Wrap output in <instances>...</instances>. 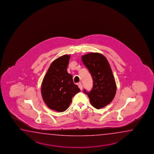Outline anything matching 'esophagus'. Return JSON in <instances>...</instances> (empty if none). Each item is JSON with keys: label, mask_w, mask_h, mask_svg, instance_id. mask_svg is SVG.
Returning <instances> with one entry per match:
<instances>
[{"label": "esophagus", "mask_w": 154, "mask_h": 154, "mask_svg": "<svg viewBox=\"0 0 154 154\" xmlns=\"http://www.w3.org/2000/svg\"><path fill=\"white\" fill-rule=\"evenodd\" d=\"M78 86L79 88L80 89V90H82V85L81 83H79Z\"/></svg>", "instance_id": "obj_1"}]
</instances>
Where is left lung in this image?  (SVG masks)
<instances>
[{
	"instance_id": "1",
	"label": "left lung",
	"mask_w": 154,
	"mask_h": 154,
	"mask_svg": "<svg viewBox=\"0 0 154 154\" xmlns=\"http://www.w3.org/2000/svg\"><path fill=\"white\" fill-rule=\"evenodd\" d=\"M82 62L88 69L93 80L90 92L84 90L91 105L97 109L109 104L115 97L117 86L111 66L106 58L98 53H90L82 57Z\"/></svg>"
}]
</instances>
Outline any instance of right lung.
<instances>
[{
	"mask_svg": "<svg viewBox=\"0 0 154 154\" xmlns=\"http://www.w3.org/2000/svg\"><path fill=\"white\" fill-rule=\"evenodd\" d=\"M70 55L54 60L48 69L41 85V94L46 105L56 111L62 112L69 107L74 95L80 91L72 76L67 72Z\"/></svg>",
	"mask_w": 154,
	"mask_h": 154,
	"instance_id": "obj_1",
	"label": "right lung"
}]
</instances>
